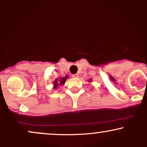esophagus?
<instances>
[{"label": "esophagus", "instance_id": "obj_1", "mask_svg": "<svg viewBox=\"0 0 147 147\" xmlns=\"http://www.w3.org/2000/svg\"><path fill=\"white\" fill-rule=\"evenodd\" d=\"M72 77H73V78H78L79 75H77V74H74V75H72Z\"/></svg>", "mask_w": 147, "mask_h": 147}]
</instances>
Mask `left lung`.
<instances>
[{
	"label": "left lung",
	"instance_id": "obj_1",
	"mask_svg": "<svg viewBox=\"0 0 147 147\" xmlns=\"http://www.w3.org/2000/svg\"><path fill=\"white\" fill-rule=\"evenodd\" d=\"M92 82V79H89V80H88V82Z\"/></svg>",
	"mask_w": 147,
	"mask_h": 147
}]
</instances>
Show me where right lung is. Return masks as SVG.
I'll list each match as a JSON object with an SVG mask.
<instances>
[{
  "instance_id": "1",
  "label": "right lung",
  "mask_w": 147,
  "mask_h": 147,
  "mask_svg": "<svg viewBox=\"0 0 147 147\" xmlns=\"http://www.w3.org/2000/svg\"><path fill=\"white\" fill-rule=\"evenodd\" d=\"M68 78V75H65V77H61L59 79H56L53 82V88L57 89L59 86H61L64 85L65 81L67 80V79Z\"/></svg>"
}]
</instances>
